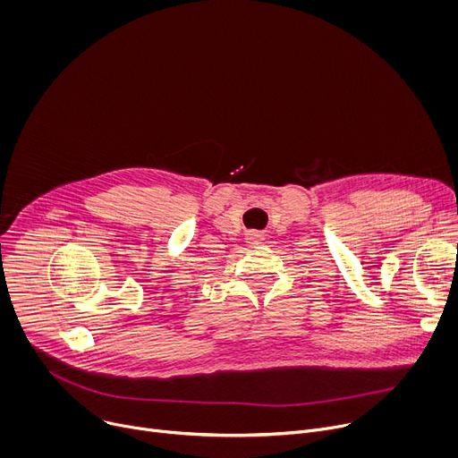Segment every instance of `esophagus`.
Returning a JSON list of instances; mask_svg holds the SVG:
<instances>
[{
	"instance_id": "34e87169",
	"label": "esophagus",
	"mask_w": 458,
	"mask_h": 458,
	"mask_svg": "<svg viewBox=\"0 0 458 458\" xmlns=\"http://www.w3.org/2000/svg\"><path fill=\"white\" fill-rule=\"evenodd\" d=\"M257 239H259V235H253V233H250V241H251V244H255V242H257Z\"/></svg>"
}]
</instances>
